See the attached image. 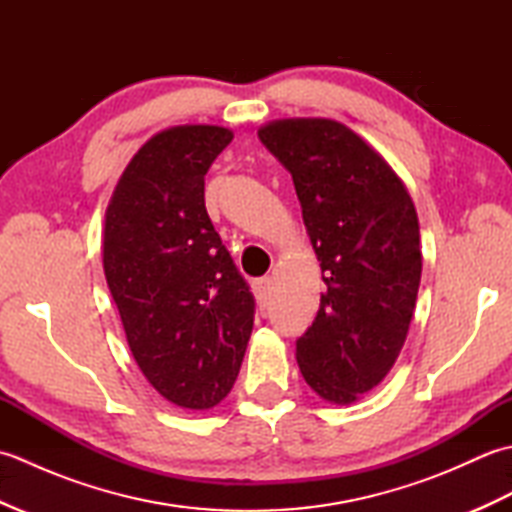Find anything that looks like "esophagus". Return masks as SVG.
Returning <instances> with one entry per match:
<instances>
[{"label":"esophagus","mask_w":512,"mask_h":512,"mask_svg":"<svg viewBox=\"0 0 512 512\" xmlns=\"http://www.w3.org/2000/svg\"><path fill=\"white\" fill-rule=\"evenodd\" d=\"M253 290H255V297H257L259 308H266L268 301H270V295H273V279H270V277L255 279Z\"/></svg>","instance_id":"34e87169"}]
</instances>
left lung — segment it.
<instances>
[{"instance_id":"obj_1","label":"left lung","mask_w":512,"mask_h":512,"mask_svg":"<svg viewBox=\"0 0 512 512\" xmlns=\"http://www.w3.org/2000/svg\"><path fill=\"white\" fill-rule=\"evenodd\" d=\"M257 136L290 171L328 286L297 339L299 369L321 398L350 405L405 345L422 273L416 209L394 169L350 127L292 118Z\"/></svg>"}]
</instances>
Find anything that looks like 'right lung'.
<instances>
[{
    "label": "right lung",
    "instance_id": "1",
    "mask_svg": "<svg viewBox=\"0 0 512 512\" xmlns=\"http://www.w3.org/2000/svg\"><path fill=\"white\" fill-rule=\"evenodd\" d=\"M231 129L182 125L138 149L105 213L103 268L140 372L184 409L231 391L255 297L204 206V176Z\"/></svg>",
    "mask_w": 512,
    "mask_h": 512
}]
</instances>
